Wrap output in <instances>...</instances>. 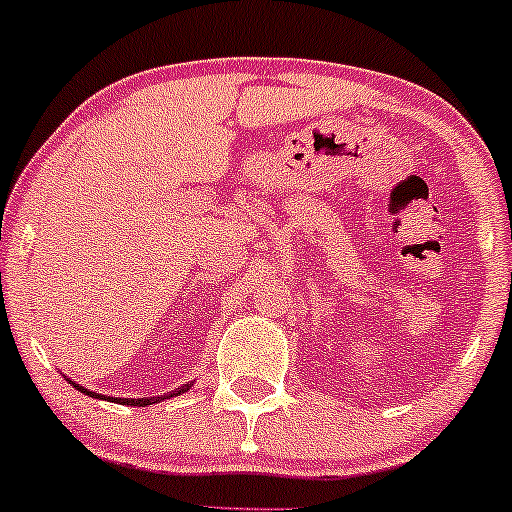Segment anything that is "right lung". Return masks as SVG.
Listing matches in <instances>:
<instances>
[{"label": "right lung", "mask_w": 512, "mask_h": 512, "mask_svg": "<svg viewBox=\"0 0 512 512\" xmlns=\"http://www.w3.org/2000/svg\"><path fill=\"white\" fill-rule=\"evenodd\" d=\"M64 378H67V375H64ZM69 380V378H67ZM69 383H72L76 390L79 392H84V395H88V397H93V399H108V402H115V404H129V407H146V404H158V402H163V399H170V397H178V395H182V392H187L192 387V383H187V385H182V387H178V390H173V392H166V395H158V397H139V399H129V397H105V395H98V392H93V390H86V387H81V385H76L74 380H69Z\"/></svg>", "instance_id": "right-lung-1"}]
</instances>
